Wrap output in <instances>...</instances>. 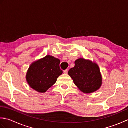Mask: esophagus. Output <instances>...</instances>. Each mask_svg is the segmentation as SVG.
I'll list each match as a JSON object with an SVG mask.
<instances>
[{"instance_id": "34e87169", "label": "esophagus", "mask_w": 128, "mask_h": 128, "mask_svg": "<svg viewBox=\"0 0 128 128\" xmlns=\"http://www.w3.org/2000/svg\"><path fill=\"white\" fill-rule=\"evenodd\" d=\"M68 70L67 69L66 70H64V74H68Z\"/></svg>"}]
</instances>
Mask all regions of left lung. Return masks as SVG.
<instances>
[{
    "instance_id": "obj_1",
    "label": "left lung",
    "mask_w": 128,
    "mask_h": 128,
    "mask_svg": "<svg viewBox=\"0 0 128 128\" xmlns=\"http://www.w3.org/2000/svg\"><path fill=\"white\" fill-rule=\"evenodd\" d=\"M75 85L84 94L97 91L102 84V76L96 62L84 58L78 59L75 66L68 72Z\"/></svg>"
}]
</instances>
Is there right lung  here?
Segmentation results:
<instances>
[{"instance_id": "1", "label": "right lung", "mask_w": 128, "mask_h": 128, "mask_svg": "<svg viewBox=\"0 0 128 128\" xmlns=\"http://www.w3.org/2000/svg\"><path fill=\"white\" fill-rule=\"evenodd\" d=\"M60 62L59 59L50 55L32 62L26 75L28 85L35 91L44 93L62 74Z\"/></svg>"}]
</instances>
